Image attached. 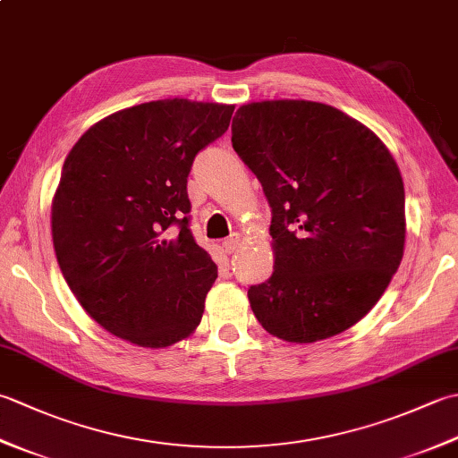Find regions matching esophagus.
Segmentation results:
<instances>
[{"mask_svg":"<svg viewBox=\"0 0 458 458\" xmlns=\"http://www.w3.org/2000/svg\"><path fill=\"white\" fill-rule=\"evenodd\" d=\"M222 246H224V250L228 251V254H232V251H236L242 246V236L236 232V234H232L230 238L224 240Z\"/></svg>","mask_w":458,"mask_h":458,"instance_id":"1","label":"esophagus"}]
</instances>
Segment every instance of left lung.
<instances>
[{"label":"left lung","mask_w":458,"mask_h":458,"mask_svg":"<svg viewBox=\"0 0 458 458\" xmlns=\"http://www.w3.org/2000/svg\"><path fill=\"white\" fill-rule=\"evenodd\" d=\"M232 148L271 207L274 274L248 289L259 325L297 344L344 333L403 258L405 191L390 149L364 123L309 100L244 104Z\"/></svg>","instance_id":"left-lung-1"}]
</instances>
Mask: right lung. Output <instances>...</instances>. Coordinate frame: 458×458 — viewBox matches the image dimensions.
Wrapping results in <instances>:
<instances>
[{
	"label": "right lung",
	"mask_w": 458,
	"mask_h": 458,
	"mask_svg": "<svg viewBox=\"0 0 458 458\" xmlns=\"http://www.w3.org/2000/svg\"><path fill=\"white\" fill-rule=\"evenodd\" d=\"M232 112L145 102L96 122L66 155L51 207L58 267L86 313L131 344L167 348L200 323L218 267L189 228L187 177Z\"/></svg>",
	"instance_id": "1"
}]
</instances>
